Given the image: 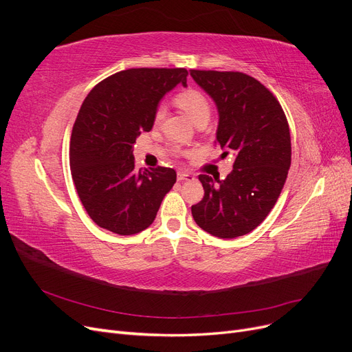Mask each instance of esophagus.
Returning a JSON list of instances; mask_svg holds the SVG:
<instances>
[{
	"instance_id": "1",
	"label": "esophagus",
	"mask_w": 352,
	"mask_h": 352,
	"mask_svg": "<svg viewBox=\"0 0 352 352\" xmlns=\"http://www.w3.org/2000/svg\"><path fill=\"white\" fill-rule=\"evenodd\" d=\"M194 179H195V176L188 173V172H179L177 173V180H179V182H185V180L190 182V180H194Z\"/></svg>"
}]
</instances>
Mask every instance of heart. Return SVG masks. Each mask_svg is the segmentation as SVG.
Listing matches in <instances>:
<instances>
[{"label":"heart","instance_id":"heart-1","mask_svg":"<svg viewBox=\"0 0 352 352\" xmlns=\"http://www.w3.org/2000/svg\"><path fill=\"white\" fill-rule=\"evenodd\" d=\"M175 104L180 110L185 111L189 116V119L195 124L202 120H208L210 113H211V105L206 95L194 88H186L184 91H179L175 95ZM163 117H164V109L158 107L154 116L155 122H160Z\"/></svg>","mask_w":352,"mask_h":352}]
</instances>
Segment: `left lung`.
Listing matches in <instances>:
<instances>
[{"label": "left lung", "instance_id": "left-lung-1", "mask_svg": "<svg viewBox=\"0 0 352 352\" xmlns=\"http://www.w3.org/2000/svg\"><path fill=\"white\" fill-rule=\"evenodd\" d=\"M219 110L217 144L235 163L226 179L199 175L204 197L192 206L197 225L210 235H247L267 217L291 167L289 124L278 98L241 72L189 70Z\"/></svg>", "mask_w": 352, "mask_h": 352}]
</instances>
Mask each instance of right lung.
Returning <instances> with one entry per match:
<instances>
[{
	"mask_svg": "<svg viewBox=\"0 0 352 352\" xmlns=\"http://www.w3.org/2000/svg\"><path fill=\"white\" fill-rule=\"evenodd\" d=\"M186 69L141 67L114 73L85 98L70 138L74 186L89 217L117 235H135L154 221L164 195L176 182L170 167L135 168L132 148L150 132L158 101Z\"/></svg>",
	"mask_w": 352,
	"mask_h": 352,
	"instance_id": "obj_1",
	"label": "right lung"
}]
</instances>
